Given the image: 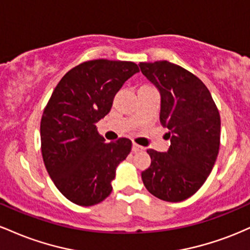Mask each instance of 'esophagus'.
Returning <instances> with one entry per match:
<instances>
[{
  "mask_svg": "<svg viewBox=\"0 0 250 250\" xmlns=\"http://www.w3.org/2000/svg\"><path fill=\"white\" fill-rule=\"evenodd\" d=\"M131 150H133L134 153H137V151L145 150V148H143L142 146H139V145H136V143H133V147H131Z\"/></svg>",
  "mask_w": 250,
  "mask_h": 250,
  "instance_id": "esophagus-1",
  "label": "esophagus"
}]
</instances>
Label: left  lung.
<instances>
[{"instance_id": "left-lung-1", "label": "left lung", "mask_w": 250, "mask_h": 250, "mask_svg": "<svg viewBox=\"0 0 250 250\" xmlns=\"http://www.w3.org/2000/svg\"><path fill=\"white\" fill-rule=\"evenodd\" d=\"M142 74L161 93L160 120L169 129L167 153L148 149L145 187L168 202L196 193L213 169L220 148L221 120L210 91L197 76L168 61L140 63Z\"/></svg>"}]
</instances>
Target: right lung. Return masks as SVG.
I'll return each mask as SVG.
<instances>
[{"mask_svg":"<svg viewBox=\"0 0 250 250\" xmlns=\"http://www.w3.org/2000/svg\"><path fill=\"white\" fill-rule=\"evenodd\" d=\"M139 71L128 61L80 63L57 83L43 110V162L56 188L75 205H97L113 190L116 167L130 153L131 141L105 142L96 123L110 111L123 83Z\"/></svg>","mask_w":250,"mask_h":250,"instance_id":"add662e5","label":"right lung"}]
</instances>
